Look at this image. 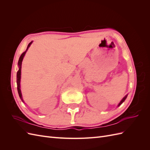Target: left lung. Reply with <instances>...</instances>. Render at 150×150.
Wrapping results in <instances>:
<instances>
[{
	"instance_id": "left-lung-1",
	"label": "left lung",
	"mask_w": 150,
	"mask_h": 150,
	"mask_svg": "<svg viewBox=\"0 0 150 150\" xmlns=\"http://www.w3.org/2000/svg\"><path fill=\"white\" fill-rule=\"evenodd\" d=\"M126 98H127V95H126V96H125V98H123V99H122V100L121 101V102H120V103H119V104H118V106H120V105H121V104H122V103H123V102H124V101H125V99H126Z\"/></svg>"
}]
</instances>
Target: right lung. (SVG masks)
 Masks as SVG:
<instances>
[{"instance_id":"add662e5","label":"right lung","mask_w":150,"mask_h":150,"mask_svg":"<svg viewBox=\"0 0 150 150\" xmlns=\"http://www.w3.org/2000/svg\"><path fill=\"white\" fill-rule=\"evenodd\" d=\"M32 44V42H30L28 46V47H27L26 51L22 53L21 54V56L19 57V62H18V65H19V70H18L17 72V91H18V93H19V97L21 98V99L22 100V101L24 102V100L22 99V94H21V89H20V81H21V67H22V60H23V58L24 56H25V54L26 53V51H28V48L30 47V44Z\"/></svg>"}]
</instances>
